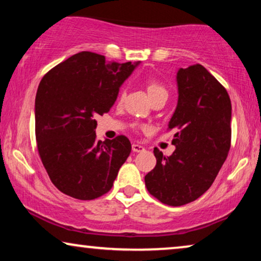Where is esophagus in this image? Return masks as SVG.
Returning a JSON list of instances; mask_svg holds the SVG:
<instances>
[{
    "label": "esophagus",
    "mask_w": 261,
    "mask_h": 261,
    "mask_svg": "<svg viewBox=\"0 0 261 261\" xmlns=\"http://www.w3.org/2000/svg\"><path fill=\"white\" fill-rule=\"evenodd\" d=\"M132 149H133V152H142V151H145V147L139 144H133L132 145Z\"/></svg>",
    "instance_id": "obj_1"
}]
</instances>
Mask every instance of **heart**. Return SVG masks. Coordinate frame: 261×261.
<instances>
[{"instance_id": "heart-1", "label": "heart", "mask_w": 261, "mask_h": 261, "mask_svg": "<svg viewBox=\"0 0 261 261\" xmlns=\"http://www.w3.org/2000/svg\"><path fill=\"white\" fill-rule=\"evenodd\" d=\"M146 89H147V94L149 96V98L154 99L158 98L160 96H167V90L163 87L162 84L156 83V82H148L147 85H146ZM124 97V92L120 91L119 94V102H122V99Z\"/></svg>"}]
</instances>
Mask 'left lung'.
Instances as JSON below:
<instances>
[{
	"mask_svg": "<svg viewBox=\"0 0 261 261\" xmlns=\"http://www.w3.org/2000/svg\"><path fill=\"white\" fill-rule=\"evenodd\" d=\"M178 102L169 122L176 149L145 176L149 194L164 204L179 206L204 194L215 180L230 148L231 105L219 81L196 64L177 71Z\"/></svg>",
	"mask_w": 261,
	"mask_h": 261,
	"instance_id": "left-lung-1",
	"label": "left lung"
}]
</instances>
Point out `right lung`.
Listing matches in <instances>:
<instances>
[{
  "label": "right lung",
  "mask_w": 261,
  "mask_h": 261,
  "mask_svg": "<svg viewBox=\"0 0 261 261\" xmlns=\"http://www.w3.org/2000/svg\"><path fill=\"white\" fill-rule=\"evenodd\" d=\"M139 64L108 62L84 51L41 80L35 96V138L49 179L63 194L88 201L112 189L132 145L123 135L96 140L95 117L109 112Z\"/></svg>",
  "instance_id": "right-lung-1"
}]
</instances>
